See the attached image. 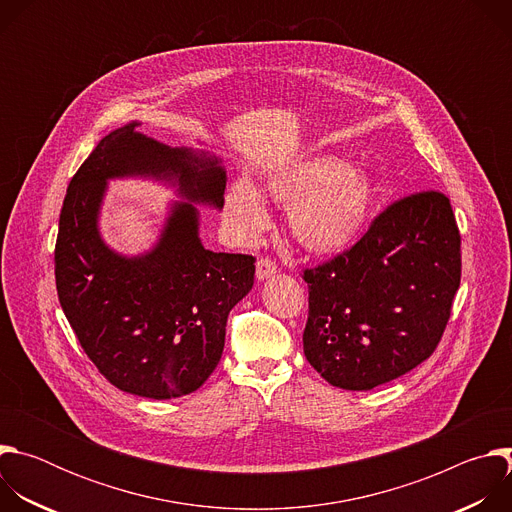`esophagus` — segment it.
Segmentation results:
<instances>
[{"label": "esophagus", "mask_w": 512, "mask_h": 512, "mask_svg": "<svg viewBox=\"0 0 512 512\" xmlns=\"http://www.w3.org/2000/svg\"><path fill=\"white\" fill-rule=\"evenodd\" d=\"M275 273H277V265H275L271 259H259V261H257V271H255V275H257L259 281H265V279H269V277L275 275Z\"/></svg>", "instance_id": "esophagus-1"}]
</instances>
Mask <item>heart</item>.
<instances>
[{
	"label": "heart",
	"instance_id": "heart-1",
	"mask_svg": "<svg viewBox=\"0 0 512 512\" xmlns=\"http://www.w3.org/2000/svg\"><path fill=\"white\" fill-rule=\"evenodd\" d=\"M265 194L289 206V233L314 255L346 251L360 237L375 204L371 176L328 154L275 170L267 178ZM225 214L241 243H255L269 227V212L261 194L245 180L229 188Z\"/></svg>",
	"mask_w": 512,
	"mask_h": 512
}]
</instances>
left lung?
Instances as JSON below:
<instances>
[{"label":"left lung","mask_w":512,"mask_h":512,"mask_svg":"<svg viewBox=\"0 0 512 512\" xmlns=\"http://www.w3.org/2000/svg\"><path fill=\"white\" fill-rule=\"evenodd\" d=\"M460 275L450 200L431 190L391 204L354 247L304 271L308 362L346 391L399 379L440 342Z\"/></svg>","instance_id":"8db88e82"}]
</instances>
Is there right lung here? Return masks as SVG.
Returning a JSON list of instances; mask_svg holds the SVG:
<instances>
[{
  "instance_id": "right-lung-1",
  "label": "right lung",
  "mask_w": 512,
  "mask_h": 512,
  "mask_svg": "<svg viewBox=\"0 0 512 512\" xmlns=\"http://www.w3.org/2000/svg\"><path fill=\"white\" fill-rule=\"evenodd\" d=\"M129 121L105 135L70 180L56 239L58 300L83 350L117 389L174 399L204 385L223 356L229 312L249 294L255 259L214 253L200 241V210H221L227 170L208 150L170 148ZM172 187L157 243L115 252L100 235L111 179Z\"/></svg>"
}]
</instances>
